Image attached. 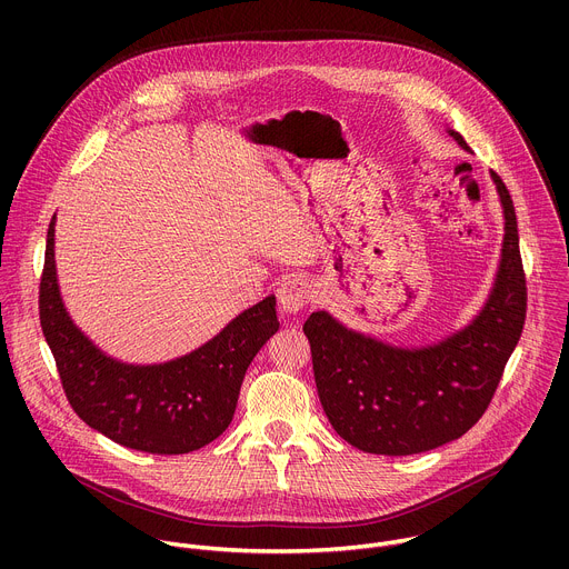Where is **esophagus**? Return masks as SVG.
<instances>
[{"instance_id":"34e87169","label":"esophagus","mask_w":569,"mask_h":569,"mask_svg":"<svg viewBox=\"0 0 569 569\" xmlns=\"http://www.w3.org/2000/svg\"><path fill=\"white\" fill-rule=\"evenodd\" d=\"M312 297V288L303 277H288L281 281V286L277 288V299H279V308L286 315H297L299 310H303L308 306Z\"/></svg>"}]
</instances>
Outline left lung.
I'll list each match as a JSON object with an SVG mask.
<instances>
[{"label": "left lung", "mask_w": 569, "mask_h": 569, "mask_svg": "<svg viewBox=\"0 0 569 569\" xmlns=\"http://www.w3.org/2000/svg\"><path fill=\"white\" fill-rule=\"evenodd\" d=\"M448 134L470 152L463 137ZM505 213L498 272L466 327L423 347H396L353 331L327 310L303 333L321 408L336 432L362 452L402 457L466 435L489 408L527 315L518 220L505 182L491 173Z\"/></svg>", "instance_id": "1"}]
</instances>
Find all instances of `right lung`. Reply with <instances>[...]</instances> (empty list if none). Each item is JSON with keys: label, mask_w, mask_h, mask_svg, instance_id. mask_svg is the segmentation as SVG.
<instances>
[{"label": "right lung", "mask_w": 569, "mask_h": 569, "mask_svg": "<svg viewBox=\"0 0 569 569\" xmlns=\"http://www.w3.org/2000/svg\"><path fill=\"white\" fill-rule=\"evenodd\" d=\"M53 236L56 216L47 231L40 323L73 412L114 443L150 455H184L218 439L233 419L250 362L279 331L274 295L187 356L128 365L103 353L67 312Z\"/></svg>", "instance_id": "1"}]
</instances>
